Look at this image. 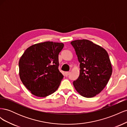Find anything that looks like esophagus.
Returning a JSON list of instances; mask_svg holds the SVG:
<instances>
[{
  "mask_svg": "<svg viewBox=\"0 0 127 127\" xmlns=\"http://www.w3.org/2000/svg\"><path fill=\"white\" fill-rule=\"evenodd\" d=\"M69 74H70V72H69V71H67V72H65L64 75H65V76H66L67 77V76H68L69 75Z\"/></svg>",
  "mask_w": 127,
  "mask_h": 127,
  "instance_id": "esophagus-1",
  "label": "esophagus"
}]
</instances>
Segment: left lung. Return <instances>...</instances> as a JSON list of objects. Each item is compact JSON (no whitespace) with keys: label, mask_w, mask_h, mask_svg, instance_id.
<instances>
[{"label":"left lung","mask_w":127,"mask_h":127,"mask_svg":"<svg viewBox=\"0 0 127 127\" xmlns=\"http://www.w3.org/2000/svg\"><path fill=\"white\" fill-rule=\"evenodd\" d=\"M70 43L80 63V74L73 85L80 95L93 97L104 88L112 75L108 53L101 46L88 40H77Z\"/></svg>","instance_id":"8db88e82"}]
</instances>
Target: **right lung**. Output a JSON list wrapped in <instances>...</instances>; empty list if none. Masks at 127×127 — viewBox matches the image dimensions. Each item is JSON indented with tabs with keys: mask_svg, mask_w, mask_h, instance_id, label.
<instances>
[{
	"mask_svg": "<svg viewBox=\"0 0 127 127\" xmlns=\"http://www.w3.org/2000/svg\"><path fill=\"white\" fill-rule=\"evenodd\" d=\"M63 43L46 41L27 49L19 60L22 82L33 95L46 97L58 88L64 76L58 70Z\"/></svg>",
	"mask_w": 127,
	"mask_h": 127,
	"instance_id": "right-lung-1",
	"label": "right lung"
}]
</instances>
